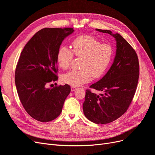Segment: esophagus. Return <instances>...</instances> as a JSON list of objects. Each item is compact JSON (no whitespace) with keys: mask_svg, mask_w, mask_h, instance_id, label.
Instances as JSON below:
<instances>
[{"mask_svg":"<svg viewBox=\"0 0 155 155\" xmlns=\"http://www.w3.org/2000/svg\"><path fill=\"white\" fill-rule=\"evenodd\" d=\"M76 87H73V86L71 87V91H72V92L74 91L75 90H76Z\"/></svg>","mask_w":155,"mask_h":155,"instance_id":"esophagus-1","label":"esophagus"}]
</instances>
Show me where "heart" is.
<instances>
[{
  "label": "heart",
  "mask_w": 155,
  "mask_h": 155,
  "mask_svg": "<svg viewBox=\"0 0 155 155\" xmlns=\"http://www.w3.org/2000/svg\"><path fill=\"white\" fill-rule=\"evenodd\" d=\"M114 51L113 46L110 44H101L93 36L84 35L76 37L72 42V50L65 46L59 48L57 63L61 68H68L74 53L78 57L82 58L81 69L64 74L62 81L70 85L78 87L90 81L92 77H101L109 67Z\"/></svg>",
  "instance_id": "1"
}]
</instances>
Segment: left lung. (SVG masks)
Listing matches in <instances>:
<instances>
[{"label":"left lung","mask_w":155,"mask_h":155,"mask_svg":"<svg viewBox=\"0 0 155 155\" xmlns=\"http://www.w3.org/2000/svg\"><path fill=\"white\" fill-rule=\"evenodd\" d=\"M96 30L114 37L116 55L109 71L90 87L104 93L97 95L87 90L83 109L88 120L105 124L120 118L129 108L138 85L139 62L136 51L122 36L110 30Z\"/></svg>","instance_id":"8db88e82"}]
</instances>
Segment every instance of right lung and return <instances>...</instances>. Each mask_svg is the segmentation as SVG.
<instances>
[{"label": "right lung", "mask_w": 155, "mask_h": 155, "mask_svg": "<svg viewBox=\"0 0 155 155\" xmlns=\"http://www.w3.org/2000/svg\"><path fill=\"white\" fill-rule=\"evenodd\" d=\"M74 31L72 28L39 30L25 45L18 61L15 81L18 97L28 114L41 122L59 116L70 92L67 84L52 88L46 86L58 80V51Z\"/></svg>", "instance_id": "right-lung-1"}]
</instances>
